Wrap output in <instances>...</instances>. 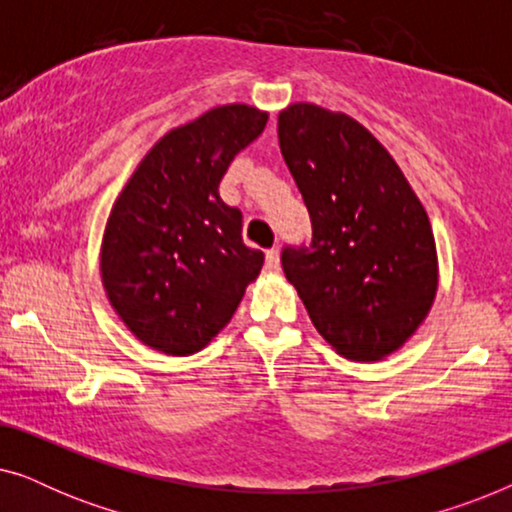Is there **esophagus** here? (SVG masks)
<instances>
[{"mask_svg":"<svg viewBox=\"0 0 512 512\" xmlns=\"http://www.w3.org/2000/svg\"><path fill=\"white\" fill-rule=\"evenodd\" d=\"M265 268H268L270 272L279 270V251L277 249H270L268 254H265Z\"/></svg>","mask_w":512,"mask_h":512,"instance_id":"esophagus-1","label":"esophagus"}]
</instances>
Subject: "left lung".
<instances>
[{"instance_id": "1", "label": "left lung", "mask_w": 512, "mask_h": 512, "mask_svg": "<svg viewBox=\"0 0 512 512\" xmlns=\"http://www.w3.org/2000/svg\"><path fill=\"white\" fill-rule=\"evenodd\" d=\"M277 132L312 221L310 247L282 251L284 275L335 352L387 359L436 300L429 214L391 153L352 116L296 102L279 111Z\"/></svg>"}]
</instances>
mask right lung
I'll list each match as a JSON object with an SVG mask.
<instances>
[{
    "label": "right lung",
    "mask_w": 512,
    "mask_h": 512,
    "mask_svg": "<svg viewBox=\"0 0 512 512\" xmlns=\"http://www.w3.org/2000/svg\"><path fill=\"white\" fill-rule=\"evenodd\" d=\"M268 111L223 104L165 132L139 160L104 226L100 275L111 307L146 347L188 356L219 335L263 268L242 212L219 184L265 130Z\"/></svg>",
    "instance_id": "obj_1"
}]
</instances>
